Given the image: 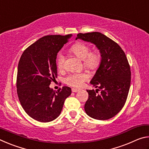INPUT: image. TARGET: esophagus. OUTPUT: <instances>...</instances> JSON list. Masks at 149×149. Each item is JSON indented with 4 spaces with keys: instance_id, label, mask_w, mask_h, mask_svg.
<instances>
[{
    "instance_id": "obj_1",
    "label": "esophagus",
    "mask_w": 149,
    "mask_h": 149,
    "mask_svg": "<svg viewBox=\"0 0 149 149\" xmlns=\"http://www.w3.org/2000/svg\"><path fill=\"white\" fill-rule=\"evenodd\" d=\"M72 92H73V93H77V91H79V89H76V88H72Z\"/></svg>"
}]
</instances>
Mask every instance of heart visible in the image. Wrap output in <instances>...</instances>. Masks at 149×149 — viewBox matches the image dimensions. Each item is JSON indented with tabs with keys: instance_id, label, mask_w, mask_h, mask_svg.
<instances>
[{
	"instance_id": "heart-1",
	"label": "heart",
	"mask_w": 149,
	"mask_h": 149,
	"mask_svg": "<svg viewBox=\"0 0 149 149\" xmlns=\"http://www.w3.org/2000/svg\"><path fill=\"white\" fill-rule=\"evenodd\" d=\"M72 52L75 56L84 61L85 68L91 70L97 69L101 61V56L97 50L90 51V47L84 43H77L71 48ZM65 57L61 52L58 54L57 65L59 69H62L64 65ZM89 79V75L85 73H74L65 78V83L75 87H81L84 83Z\"/></svg>"
}]
</instances>
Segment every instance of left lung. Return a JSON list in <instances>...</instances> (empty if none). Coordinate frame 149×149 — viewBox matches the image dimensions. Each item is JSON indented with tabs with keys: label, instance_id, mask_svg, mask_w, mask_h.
I'll use <instances>...</instances> for the list:
<instances>
[{
	"label": "left lung",
	"instance_id": "obj_1",
	"mask_svg": "<svg viewBox=\"0 0 149 149\" xmlns=\"http://www.w3.org/2000/svg\"><path fill=\"white\" fill-rule=\"evenodd\" d=\"M77 39L94 44L101 56L99 66L90 81L100 93L87 90L89 99L85 104V112L96 120L110 119L122 110L129 93L131 70L127 57L116 42L101 33H79Z\"/></svg>",
	"mask_w": 149,
	"mask_h": 149
}]
</instances>
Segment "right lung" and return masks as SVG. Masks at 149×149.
<instances>
[{"mask_svg": "<svg viewBox=\"0 0 149 149\" xmlns=\"http://www.w3.org/2000/svg\"><path fill=\"white\" fill-rule=\"evenodd\" d=\"M72 35H47L24 50L17 67V93L20 104L33 119L49 122L59 116L69 87L55 91L49 87L57 77L56 56Z\"/></svg>", "mask_w": 149, "mask_h": 149, "instance_id": "obj_1", "label": "right lung"}]
</instances>
